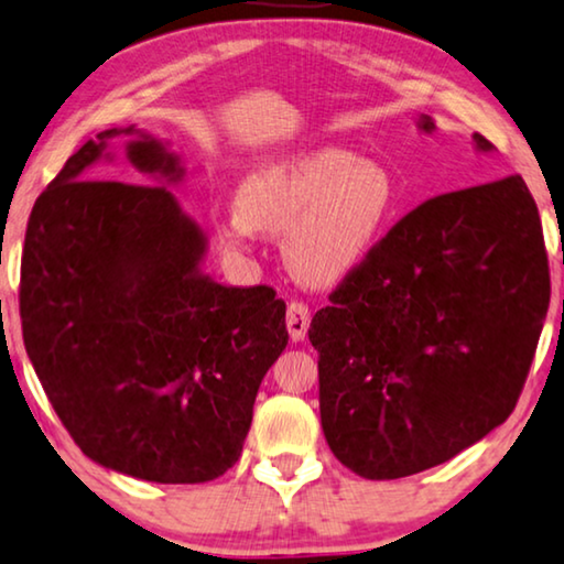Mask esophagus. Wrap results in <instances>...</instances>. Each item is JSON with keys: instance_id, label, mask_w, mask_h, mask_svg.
<instances>
[{"instance_id": "1", "label": "esophagus", "mask_w": 564, "mask_h": 564, "mask_svg": "<svg viewBox=\"0 0 564 564\" xmlns=\"http://www.w3.org/2000/svg\"><path fill=\"white\" fill-rule=\"evenodd\" d=\"M284 321H288V330L292 340L295 343L305 340L307 328H310V310L305 302H290L288 317H284Z\"/></svg>"}]
</instances>
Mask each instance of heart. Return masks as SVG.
<instances>
[{"label":"heart","instance_id":"obj_1","mask_svg":"<svg viewBox=\"0 0 564 564\" xmlns=\"http://www.w3.org/2000/svg\"><path fill=\"white\" fill-rule=\"evenodd\" d=\"M394 208L397 185L381 162L321 147L251 170L236 191V208L216 218V231L236 251L249 249L257 231L284 234L290 272L330 288L371 257Z\"/></svg>","mask_w":564,"mask_h":564}]
</instances>
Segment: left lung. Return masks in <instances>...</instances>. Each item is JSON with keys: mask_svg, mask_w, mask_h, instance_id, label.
I'll use <instances>...</instances> for the list:
<instances>
[{"mask_svg": "<svg viewBox=\"0 0 564 564\" xmlns=\"http://www.w3.org/2000/svg\"><path fill=\"white\" fill-rule=\"evenodd\" d=\"M473 150L494 144L473 134ZM546 305L540 210L519 175L424 200L310 323L333 455L391 480L476 445L517 406Z\"/></svg>", "mask_w": 564, "mask_h": 564, "instance_id": "8db88e82", "label": "left lung"}]
</instances>
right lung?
<instances>
[{"label":"right lung","mask_w":564,"mask_h":564,"mask_svg":"<svg viewBox=\"0 0 564 564\" xmlns=\"http://www.w3.org/2000/svg\"><path fill=\"white\" fill-rule=\"evenodd\" d=\"M119 135L133 183L96 182ZM183 177L170 142L106 129L35 200L22 249V338L55 414L94 463L152 484L239 460L290 338L272 288L203 272L208 236L170 191Z\"/></svg>","instance_id":"1"}]
</instances>
